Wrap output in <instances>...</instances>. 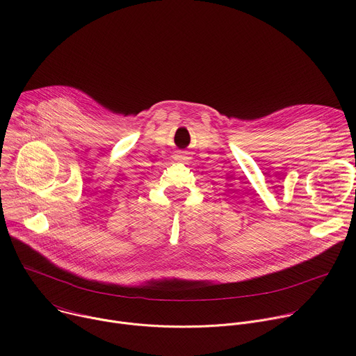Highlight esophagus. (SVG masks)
<instances>
[{
  "instance_id": "34e87169",
  "label": "esophagus",
  "mask_w": 356,
  "mask_h": 356,
  "mask_svg": "<svg viewBox=\"0 0 356 356\" xmlns=\"http://www.w3.org/2000/svg\"><path fill=\"white\" fill-rule=\"evenodd\" d=\"M175 159L179 161V162H184V163H186V162H188L190 158L187 156V154H186L184 150H179V154L175 156Z\"/></svg>"
}]
</instances>
